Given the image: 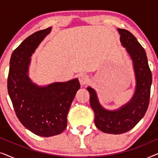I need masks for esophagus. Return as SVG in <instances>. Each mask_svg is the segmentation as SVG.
Masks as SVG:
<instances>
[{"label": "esophagus", "instance_id": "obj_1", "mask_svg": "<svg viewBox=\"0 0 158 158\" xmlns=\"http://www.w3.org/2000/svg\"><path fill=\"white\" fill-rule=\"evenodd\" d=\"M78 79L82 85H86L89 82V77L87 75L84 74V73H82V74H80L78 75Z\"/></svg>", "mask_w": 158, "mask_h": 158}]
</instances>
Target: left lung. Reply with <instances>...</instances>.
<instances>
[{
	"label": "left lung",
	"mask_w": 158,
	"mask_h": 158,
	"mask_svg": "<svg viewBox=\"0 0 158 158\" xmlns=\"http://www.w3.org/2000/svg\"><path fill=\"white\" fill-rule=\"evenodd\" d=\"M123 46L131 56L137 80L133 98L117 111H107L99 104L96 92L90 87V103L95 114V124L103 132L113 135L125 133L134 128L145 114L150 103L152 73L145 50L135 36L126 29H118Z\"/></svg>",
	"instance_id": "1"
}]
</instances>
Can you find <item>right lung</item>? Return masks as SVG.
Masks as SVG:
<instances>
[{
  "instance_id": "1",
  "label": "right lung",
  "mask_w": 158,
  "mask_h": 158,
  "mask_svg": "<svg viewBox=\"0 0 158 158\" xmlns=\"http://www.w3.org/2000/svg\"><path fill=\"white\" fill-rule=\"evenodd\" d=\"M51 29L32 34L15 49L7 81L8 94L19 120L31 132L44 137L60 135L65 129L69 109L81 87L77 78L39 87L28 77L30 57Z\"/></svg>"
}]
</instances>
